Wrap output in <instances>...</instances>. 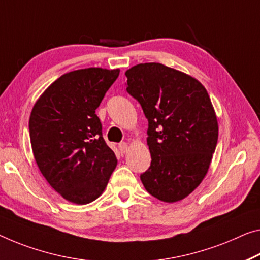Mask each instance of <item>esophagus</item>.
I'll return each mask as SVG.
<instances>
[{"label": "esophagus", "mask_w": 260, "mask_h": 260, "mask_svg": "<svg viewBox=\"0 0 260 260\" xmlns=\"http://www.w3.org/2000/svg\"><path fill=\"white\" fill-rule=\"evenodd\" d=\"M118 149H119V151H121L122 153H125L126 151H127V144L125 142L119 143L118 144Z\"/></svg>", "instance_id": "esophagus-1"}]
</instances>
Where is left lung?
<instances>
[{"instance_id":"1","label":"left lung","mask_w":260,"mask_h":260,"mask_svg":"<svg viewBox=\"0 0 260 260\" xmlns=\"http://www.w3.org/2000/svg\"><path fill=\"white\" fill-rule=\"evenodd\" d=\"M126 91L141 103L149 122L145 189L164 202L185 199L208 172L218 124L205 87L197 79L158 62L125 72Z\"/></svg>"}]
</instances>
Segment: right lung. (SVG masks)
Returning a JSON list of instances; mask_svg holds the SVG:
<instances>
[{
	"label": "right lung",
	"mask_w": 260,
	"mask_h": 260,
	"mask_svg": "<svg viewBox=\"0 0 260 260\" xmlns=\"http://www.w3.org/2000/svg\"><path fill=\"white\" fill-rule=\"evenodd\" d=\"M118 74L119 70L99 67L63 74L31 111L36 162L52 188L77 205L96 200L117 165L95 110Z\"/></svg>",
	"instance_id": "obj_1"
}]
</instances>
